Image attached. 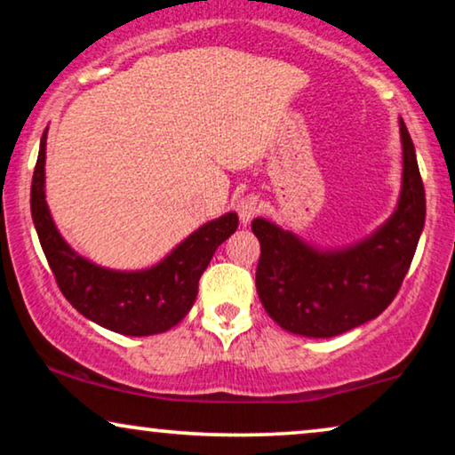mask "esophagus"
Segmentation results:
<instances>
[{"instance_id":"34e87169","label":"esophagus","mask_w":455,"mask_h":455,"mask_svg":"<svg viewBox=\"0 0 455 455\" xmlns=\"http://www.w3.org/2000/svg\"><path fill=\"white\" fill-rule=\"evenodd\" d=\"M238 215H240V221L244 223H251L254 217H257L260 213V204H259V196L254 195V192H251V195H244L238 201Z\"/></svg>"}]
</instances>
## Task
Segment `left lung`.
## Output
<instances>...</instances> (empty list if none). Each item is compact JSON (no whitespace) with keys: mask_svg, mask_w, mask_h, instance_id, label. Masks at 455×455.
<instances>
[{"mask_svg":"<svg viewBox=\"0 0 455 455\" xmlns=\"http://www.w3.org/2000/svg\"><path fill=\"white\" fill-rule=\"evenodd\" d=\"M403 184L394 217L369 240L339 252H316L273 223L252 221L260 242L257 291L279 327L333 338L375 319L402 288L425 228V186L412 139L400 124Z\"/></svg>","mask_w":455,"mask_h":455,"instance_id":"left-lung-1","label":"left lung"}]
</instances>
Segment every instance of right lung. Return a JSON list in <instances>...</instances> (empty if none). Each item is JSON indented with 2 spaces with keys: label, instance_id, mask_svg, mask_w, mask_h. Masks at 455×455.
<instances>
[{
  "label": "right lung",
  "instance_id": "add662e5",
  "mask_svg": "<svg viewBox=\"0 0 455 455\" xmlns=\"http://www.w3.org/2000/svg\"><path fill=\"white\" fill-rule=\"evenodd\" d=\"M45 139L47 132H43L30 186V211L61 294L86 319L122 335L164 333L178 325L196 300L198 279L217 246L238 228V215L228 213L196 229L153 269L139 273L101 269L72 252L53 226L43 190Z\"/></svg>",
  "mask_w": 455,
  "mask_h": 455
}]
</instances>
